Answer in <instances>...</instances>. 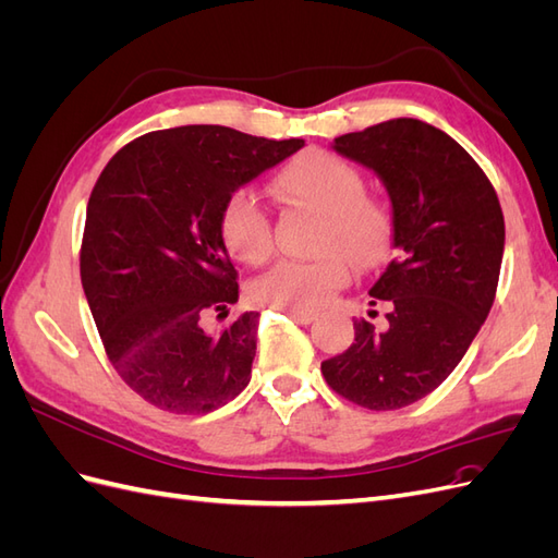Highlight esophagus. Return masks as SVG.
I'll return each mask as SVG.
<instances>
[{
	"mask_svg": "<svg viewBox=\"0 0 558 558\" xmlns=\"http://www.w3.org/2000/svg\"><path fill=\"white\" fill-rule=\"evenodd\" d=\"M286 314H289L293 320H298V324H312V320L316 318L314 314H310V312H286Z\"/></svg>",
	"mask_w": 558,
	"mask_h": 558,
	"instance_id": "esophagus-1",
	"label": "esophagus"
}]
</instances>
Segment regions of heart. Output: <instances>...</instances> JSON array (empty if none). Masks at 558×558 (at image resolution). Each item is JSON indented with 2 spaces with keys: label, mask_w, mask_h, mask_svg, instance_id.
Returning a JSON list of instances; mask_svg holds the SVG:
<instances>
[{
  "label": "heart",
  "mask_w": 558,
  "mask_h": 558,
  "mask_svg": "<svg viewBox=\"0 0 558 558\" xmlns=\"http://www.w3.org/2000/svg\"><path fill=\"white\" fill-rule=\"evenodd\" d=\"M272 189L291 205L318 214L314 260H281L253 283V298L283 312H316L349 283L351 263L379 265L393 242V209L379 195L365 193L356 165L326 150H307L272 179ZM221 238L248 265H260L275 248L269 211L260 197L240 189L221 209Z\"/></svg>",
  "instance_id": "1"
}]
</instances>
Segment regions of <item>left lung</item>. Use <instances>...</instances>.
Masks as SVG:
<instances>
[{"label": "left lung", "mask_w": 558, "mask_h": 558, "mask_svg": "<svg viewBox=\"0 0 558 558\" xmlns=\"http://www.w3.org/2000/svg\"><path fill=\"white\" fill-rule=\"evenodd\" d=\"M337 154L375 170L393 205L396 258L373 286L386 328L353 320V344L320 363L328 386L373 412L435 391L461 363L496 300L505 221L482 167L447 132L396 118L337 137ZM377 314V312H375Z\"/></svg>", "instance_id": "obj_1"}]
</instances>
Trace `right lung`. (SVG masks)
Instances as JSON below:
<instances>
[{
	"instance_id": "right-lung-1",
	"label": "right lung",
	"mask_w": 558,
	"mask_h": 558,
	"mask_svg": "<svg viewBox=\"0 0 558 558\" xmlns=\"http://www.w3.org/2000/svg\"><path fill=\"white\" fill-rule=\"evenodd\" d=\"M305 146L223 125L156 130L107 162L88 199L81 283L107 359L158 410L207 414L238 398L258 312L207 330L240 298L221 238L228 195Z\"/></svg>"
}]
</instances>
